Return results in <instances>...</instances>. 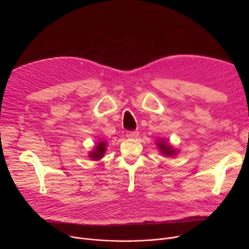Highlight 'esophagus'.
<instances>
[{"label":"esophagus","mask_w":249,"mask_h":249,"mask_svg":"<svg viewBox=\"0 0 249 249\" xmlns=\"http://www.w3.org/2000/svg\"><path fill=\"white\" fill-rule=\"evenodd\" d=\"M138 135H139L138 131H129L126 133V136L128 138H136V137H138Z\"/></svg>","instance_id":"obj_1"}]
</instances>
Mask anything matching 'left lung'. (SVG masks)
<instances>
[{
    "mask_svg": "<svg viewBox=\"0 0 249 249\" xmlns=\"http://www.w3.org/2000/svg\"><path fill=\"white\" fill-rule=\"evenodd\" d=\"M157 145L160 151V153L163 155V156H166V157H172V156H175L177 154V152L170 146L168 145L164 139H160L158 142H157Z\"/></svg>",
    "mask_w": 249,
    "mask_h": 249,
    "instance_id": "8db88e82",
    "label": "left lung"
}]
</instances>
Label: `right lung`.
Here are the masks:
<instances>
[{
  "label": "right lung",
  "mask_w": 249,
  "mask_h": 249,
  "mask_svg": "<svg viewBox=\"0 0 249 249\" xmlns=\"http://www.w3.org/2000/svg\"><path fill=\"white\" fill-rule=\"evenodd\" d=\"M106 145H107V143L104 141H101L99 142V143H97V145L95 146V148L93 149V151H91L89 155V157L93 160H99L100 159L103 158L104 154H105V151H106Z\"/></svg>",
  "instance_id": "add662e5"
}]
</instances>
